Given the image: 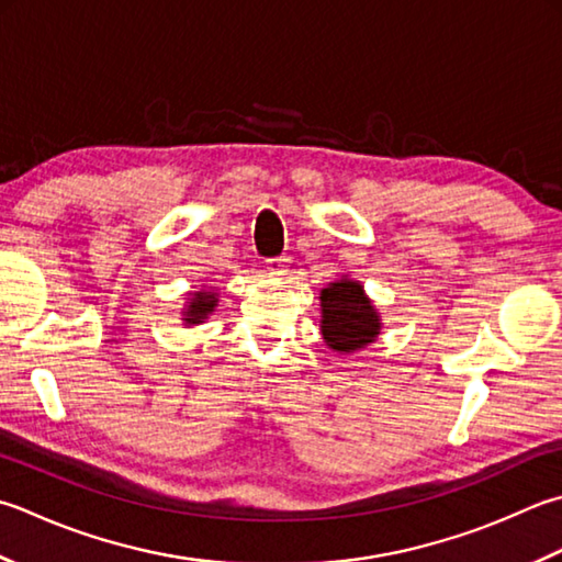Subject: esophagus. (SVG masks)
I'll return each mask as SVG.
<instances>
[{"mask_svg": "<svg viewBox=\"0 0 562 562\" xmlns=\"http://www.w3.org/2000/svg\"><path fill=\"white\" fill-rule=\"evenodd\" d=\"M266 268L270 274H284L290 268V258H270L266 260Z\"/></svg>", "mask_w": 562, "mask_h": 562, "instance_id": "1", "label": "esophagus"}]
</instances>
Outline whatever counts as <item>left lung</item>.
Returning a JSON list of instances; mask_svg holds the SVG:
<instances>
[{"instance_id": "1", "label": "left lung", "mask_w": 562, "mask_h": 562, "mask_svg": "<svg viewBox=\"0 0 562 562\" xmlns=\"http://www.w3.org/2000/svg\"><path fill=\"white\" fill-rule=\"evenodd\" d=\"M322 300V338L324 344L340 356L358 353V350L375 344L382 334V316L372 304L360 280L340 274L328 282L318 294Z\"/></svg>"}]
</instances>
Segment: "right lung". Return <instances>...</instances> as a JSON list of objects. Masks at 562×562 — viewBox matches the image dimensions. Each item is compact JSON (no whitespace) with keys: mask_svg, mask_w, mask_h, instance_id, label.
Returning a JSON list of instances; mask_svg holds the SVG:
<instances>
[{"mask_svg":"<svg viewBox=\"0 0 562 562\" xmlns=\"http://www.w3.org/2000/svg\"><path fill=\"white\" fill-rule=\"evenodd\" d=\"M218 306V292L214 288H206L202 284L200 290L187 292V302L182 306V324L184 326H196L204 324V318H209V314H214V310Z\"/></svg>","mask_w":562,"mask_h":562,"instance_id":"obj_1","label":"right lung"}]
</instances>
